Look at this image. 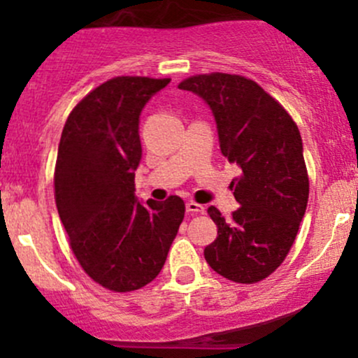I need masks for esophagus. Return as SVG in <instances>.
Segmentation results:
<instances>
[{"mask_svg":"<svg viewBox=\"0 0 358 358\" xmlns=\"http://www.w3.org/2000/svg\"><path fill=\"white\" fill-rule=\"evenodd\" d=\"M185 209L187 213H190V215H201V213L206 211V208L202 204H197V202L194 201H189L185 204Z\"/></svg>","mask_w":358,"mask_h":358,"instance_id":"obj_1","label":"esophagus"}]
</instances>
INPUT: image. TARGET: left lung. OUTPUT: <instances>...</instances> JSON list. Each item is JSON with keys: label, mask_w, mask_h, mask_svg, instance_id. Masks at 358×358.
I'll use <instances>...</instances> for the list:
<instances>
[{"label": "left lung", "mask_w": 358, "mask_h": 358, "mask_svg": "<svg viewBox=\"0 0 358 358\" xmlns=\"http://www.w3.org/2000/svg\"><path fill=\"white\" fill-rule=\"evenodd\" d=\"M178 88L208 103L220 150L241 168L230 183L241 204L232 220L208 208L218 237L206 246V262L234 282H258L284 262L305 216L308 175L298 126L277 100L243 76H194Z\"/></svg>", "instance_id": "obj_1"}]
</instances>
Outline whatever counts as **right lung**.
Segmentation results:
<instances>
[{"instance_id": "obj_1", "label": "right lung", "mask_w": 358, "mask_h": 358, "mask_svg": "<svg viewBox=\"0 0 358 358\" xmlns=\"http://www.w3.org/2000/svg\"><path fill=\"white\" fill-rule=\"evenodd\" d=\"M169 79L121 78L86 95L64 126L55 201L71 248L95 282L115 292L152 282L185 215L178 196L140 202V114Z\"/></svg>"}]
</instances>
